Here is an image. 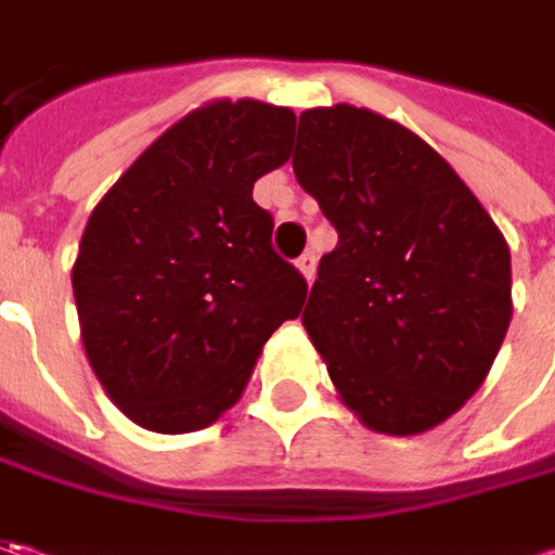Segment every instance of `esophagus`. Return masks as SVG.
Listing matches in <instances>:
<instances>
[{
    "label": "esophagus",
    "mask_w": 555,
    "mask_h": 555,
    "mask_svg": "<svg viewBox=\"0 0 555 555\" xmlns=\"http://www.w3.org/2000/svg\"><path fill=\"white\" fill-rule=\"evenodd\" d=\"M296 268H299V274H302V278H306V281H314V256H311V253H306V256H299V259H296Z\"/></svg>",
    "instance_id": "obj_1"
}]
</instances>
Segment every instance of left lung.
I'll list each match as a JSON object with an SVG mask.
<instances>
[{
  "instance_id": "1",
  "label": "left lung",
  "mask_w": 555,
  "mask_h": 555,
  "mask_svg": "<svg viewBox=\"0 0 555 555\" xmlns=\"http://www.w3.org/2000/svg\"><path fill=\"white\" fill-rule=\"evenodd\" d=\"M293 172L339 234L302 311L336 395L373 433L436 429L513 318L501 228L436 147L367 107L302 111Z\"/></svg>"
}]
</instances>
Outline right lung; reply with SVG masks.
<instances>
[{"mask_svg": "<svg viewBox=\"0 0 555 555\" xmlns=\"http://www.w3.org/2000/svg\"><path fill=\"white\" fill-rule=\"evenodd\" d=\"M296 114L216 98L172 122L92 209L74 262L98 383L163 436L212 426L296 318L306 278L271 249L253 184L289 160Z\"/></svg>", "mask_w": 555, "mask_h": 555, "instance_id": "add662e5", "label": "right lung"}]
</instances>
